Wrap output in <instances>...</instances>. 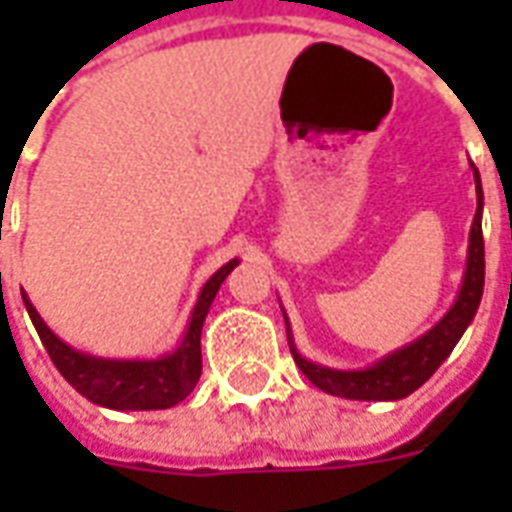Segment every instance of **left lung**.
I'll return each instance as SVG.
<instances>
[{
  "mask_svg": "<svg viewBox=\"0 0 512 512\" xmlns=\"http://www.w3.org/2000/svg\"><path fill=\"white\" fill-rule=\"evenodd\" d=\"M472 164V161H469ZM474 172V191H477V211H474L472 230H469V249H466V268H463L461 288L452 301V307L439 321L430 326L428 332L419 334L417 340L400 345L395 351H389L373 365L356 367V370H340V367L321 365L312 362L301 354L290 332L288 312L285 326H288L290 354L296 359V365L312 384L323 389L326 395L345 397V400H403L414 389L425 384L439 365L452 354V348L458 345L463 332L469 329V323L477 315L480 299H483L485 285V246H483V183L480 172L472 164Z\"/></svg>",
  "mask_w": 512,
  "mask_h": 512,
  "instance_id": "left-lung-1",
  "label": "left lung"
}]
</instances>
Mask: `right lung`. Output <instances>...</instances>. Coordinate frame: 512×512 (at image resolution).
<instances>
[{
	"label": "right lung",
	"instance_id": "right-lung-1",
	"mask_svg": "<svg viewBox=\"0 0 512 512\" xmlns=\"http://www.w3.org/2000/svg\"><path fill=\"white\" fill-rule=\"evenodd\" d=\"M238 263L241 260L233 257L219 271H213L208 282L200 288V296L191 310L178 348L164 356H156V359H106V356L79 351L51 332L24 290H21V299H24V307L49 351L54 367L79 395L87 397L95 406L112 408V411H158V408L178 406L200 381L202 323H205V315L211 310L222 282Z\"/></svg>",
	"mask_w": 512,
	"mask_h": 512
}]
</instances>
